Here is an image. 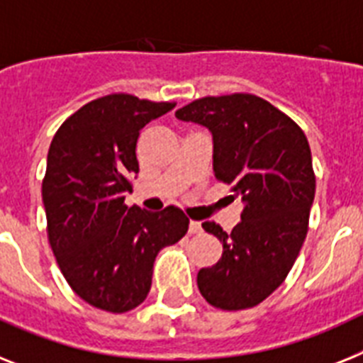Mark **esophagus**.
<instances>
[{"mask_svg":"<svg viewBox=\"0 0 363 363\" xmlns=\"http://www.w3.org/2000/svg\"><path fill=\"white\" fill-rule=\"evenodd\" d=\"M202 232V224L196 223V220H191L189 223V233H193V235H196V233Z\"/></svg>","mask_w":363,"mask_h":363,"instance_id":"1","label":"esophagus"}]
</instances>
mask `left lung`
Masks as SVG:
<instances>
[{"label":"left lung","mask_w":363,"mask_h":363,"mask_svg":"<svg viewBox=\"0 0 363 363\" xmlns=\"http://www.w3.org/2000/svg\"><path fill=\"white\" fill-rule=\"evenodd\" d=\"M213 135V170L241 194V223L230 233L202 223L223 242V257L200 269L202 296L218 310L257 306L286 280L308 233L315 174L304 131L259 96H206L176 111Z\"/></svg>","instance_id":"8db88e82"}]
</instances>
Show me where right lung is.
<instances>
[{
  "label": "right lung",
  "mask_w": 363,
  "mask_h": 363,
  "mask_svg": "<svg viewBox=\"0 0 363 363\" xmlns=\"http://www.w3.org/2000/svg\"><path fill=\"white\" fill-rule=\"evenodd\" d=\"M174 101L107 94L62 122L48 152L42 200L48 239L72 291L98 310L124 313L145 301L155 256L189 230L182 209L128 208L139 172L140 130Z\"/></svg>",
  "instance_id": "right-lung-1"
}]
</instances>
